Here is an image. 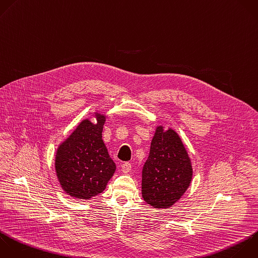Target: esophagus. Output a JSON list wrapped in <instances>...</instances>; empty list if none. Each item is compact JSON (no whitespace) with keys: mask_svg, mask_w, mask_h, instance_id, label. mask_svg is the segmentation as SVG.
I'll return each instance as SVG.
<instances>
[{"mask_svg":"<svg viewBox=\"0 0 258 258\" xmlns=\"http://www.w3.org/2000/svg\"><path fill=\"white\" fill-rule=\"evenodd\" d=\"M131 170V164L129 162H124L122 164V171L123 173H128Z\"/></svg>","mask_w":258,"mask_h":258,"instance_id":"1","label":"esophagus"}]
</instances>
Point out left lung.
I'll return each mask as SVG.
<instances>
[{"label": "left lung", "instance_id": "left-lung-1", "mask_svg": "<svg viewBox=\"0 0 258 258\" xmlns=\"http://www.w3.org/2000/svg\"><path fill=\"white\" fill-rule=\"evenodd\" d=\"M192 177L188 153L172 129L158 125L142 169V198L155 209H167L185 192Z\"/></svg>", "mask_w": 258, "mask_h": 258}]
</instances>
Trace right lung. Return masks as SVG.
Listing matches in <instances>:
<instances>
[{
	"label": "right lung",
	"mask_w": 258,
	"mask_h": 258,
	"mask_svg": "<svg viewBox=\"0 0 258 258\" xmlns=\"http://www.w3.org/2000/svg\"><path fill=\"white\" fill-rule=\"evenodd\" d=\"M96 123L84 119L57 147L55 172L63 191L78 200H91L104 191L116 170L102 139L106 115L94 112Z\"/></svg>",
	"instance_id": "1"
}]
</instances>
